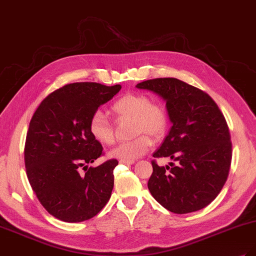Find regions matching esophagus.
<instances>
[{
  "instance_id": "1",
  "label": "esophagus",
  "mask_w": 256,
  "mask_h": 256,
  "mask_svg": "<svg viewBox=\"0 0 256 256\" xmlns=\"http://www.w3.org/2000/svg\"><path fill=\"white\" fill-rule=\"evenodd\" d=\"M120 164H127V166H130V164H134V161H129V160H120Z\"/></svg>"
}]
</instances>
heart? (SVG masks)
<instances>
[{
    "label": "heart",
    "mask_w": 256,
    "mask_h": 256,
    "mask_svg": "<svg viewBox=\"0 0 256 256\" xmlns=\"http://www.w3.org/2000/svg\"><path fill=\"white\" fill-rule=\"evenodd\" d=\"M113 112L120 120H134V134H140L134 140L122 142L109 152L112 158L134 161L150 150V136L159 138L164 136L168 126V114L164 106L152 102L144 94H127L120 97L112 106ZM90 134L102 145L114 142V130L106 114L97 110L92 114L88 122ZM146 133V135H143Z\"/></svg>",
    "instance_id": "1"
}]
</instances>
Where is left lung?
Instances as JSON below:
<instances>
[{
    "mask_svg": "<svg viewBox=\"0 0 256 256\" xmlns=\"http://www.w3.org/2000/svg\"><path fill=\"white\" fill-rule=\"evenodd\" d=\"M166 102L172 122L154 158L170 157L176 164L159 166L152 160L148 189L154 198L174 214L200 210L219 194L232 161L228 126L212 98L175 78H158L136 84Z\"/></svg>",
    "mask_w": 256,
    "mask_h": 256,
    "instance_id": "1",
    "label": "left lung"
}]
</instances>
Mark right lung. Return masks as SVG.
<instances>
[{"label": "right lung", "mask_w": 256, "mask_h": 256, "mask_svg": "<svg viewBox=\"0 0 256 256\" xmlns=\"http://www.w3.org/2000/svg\"><path fill=\"white\" fill-rule=\"evenodd\" d=\"M95 82L67 84L51 92L30 122L24 162L30 187L50 214L64 222L95 216L111 198L116 159L90 166L102 146L90 134L98 108L120 90ZM83 167L84 174L80 173Z\"/></svg>", "instance_id": "1"}]
</instances>
